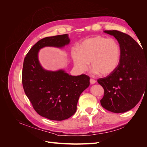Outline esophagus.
I'll return each mask as SVG.
<instances>
[{
  "label": "esophagus",
  "mask_w": 147,
  "mask_h": 147,
  "mask_svg": "<svg viewBox=\"0 0 147 147\" xmlns=\"http://www.w3.org/2000/svg\"><path fill=\"white\" fill-rule=\"evenodd\" d=\"M90 83H91V84H94V83H96V80H94V79H92V78H91V79H90Z\"/></svg>",
  "instance_id": "1"
}]
</instances>
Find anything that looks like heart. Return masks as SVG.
<instances>
[{
    "mask_svg": "<svg viewBox=\"0 0 147 147\" xmlns=\"http://www.w3.org/2000/svg\"><path fill=\"white\" fill-rule=\"evenodd\" d=\"M74 64L80 72L88 69L89 63L94 74L106 76L117 69L121 58L119 44L113 38L97 35L83 40L80 45L79 52H72Z\"/></svg>",
    "mask_w": 147,
    "mask_h": 147,
    "instance_id": "b5f03b06",
    "label": "heart"
}]
</instances>
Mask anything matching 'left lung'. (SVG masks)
<instances>
[{
  "label": "left lung",
  "instance_id": "1",
  "mask_svg": "<svg viewBox=\"0 0 147 147\" xmlns=\"http://www.w3.org/2000/svg\"><path fill=\"white\" fill-rule=\"evenodd\" d=\"M104 32L117 40L121 58L114 72L97 80L104 90L100 104L110 112L124 113L134 108L147 90V54L130 35L116 30Z\"/></svg>",
  "mask_w": 147,
  "mask_h": 147
}]
</instances>
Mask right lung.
<instances>
[{
    "mask_svg": "<svg viewBox=\"0 0 147 147\" xmlns=\"http://www.w3.org/2000/svg\"><path fill=\"white\" fill-rule=\"evenodd\" d=\"M67 34L45 37L30 48L24 57L22 83L34 109L40 116L62 121L75 113L79 97L90 85L88 75L72 76L64 70H44L38 60V52L44 47H63L69 43Z\"/></svg>",
    "mask_w": 147,
    "mask_h": 147,
    "instance_id": "add662e5",
    "label": "right lung"
}]
</instances>
